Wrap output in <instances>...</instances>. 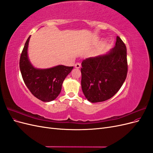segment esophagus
<instances>
[{
    "mask_svg": "<svg viewBox=\"0 0 153 153\" xmlns=\"http://www.w3.org/2000/svg\"><path fill=\"white\" fill-rule=\"evenodd\" d=\"M75 67L76 68H77V69L80 68L81 67V64H80V63H78V62L76 63V64H75Z\"/></svg>",
    "mask_w": 153,
    "mask_h": 153,
    "instance_id": "esophagus-1",
    "label": "esophagus"
}]
</instances>
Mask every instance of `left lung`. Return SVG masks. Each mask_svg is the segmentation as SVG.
Listing matches in <instances>:
<instances>
[{
	"instance_id": "1",
	"label": "left lung",
	"mask_w": 153,
	"mask_h": 153,
	"mask_svg": "<svg viewBox=\"0 0 153 153\" xmlns=\"http://www.w3.org/2000/svg\"><path fill=\"white\" fill-rule=\"evenodd\" d=\"M128 72L126 47L117 36L115 47L105 54L82 62V89L91 103L107 100L117 93Z\"/></svg>"
}]
</instances>
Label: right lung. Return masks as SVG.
<instances>
[{
    "label": "right lung",
    "instance_id": "add662e5",
    "mask_svg": "<svg viewBox=\"0 0 153 153\" xmlns=\"http://www.w3.org/2000/svg\"><path fill=\"white\" fill-rule=\"evenodd\" d=\"M30 36L25 42L20 59V69L23 80L31 93L37 98L49 102L60 94L62 83L73 67L58 65L50 68H34L28 57V45Z\"/></svg>",
    "mask_w": 153,
    "mask_h": 153
}]
</instances>
